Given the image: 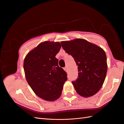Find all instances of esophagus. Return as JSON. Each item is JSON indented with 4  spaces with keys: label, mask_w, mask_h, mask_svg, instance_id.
<instances>
[{
    "label": "esophagus",
    "mask_w": 124,
    "mask_h": 124,
    "mask_svg": "<svg viewBox=\"0 0 124 124\" xmlns=\"http://www.w3.org/2000/svg\"><path fill=\"white\" fill-rule=\"evenodd\" d=\"M63 69H64V70H65V71H67V67H65V68H63Z\"/></svg>",
    "instance_id": "34e87169"
}]
</instances>
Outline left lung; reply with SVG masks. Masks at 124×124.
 Wrapping results in <instances>:
<instances>
[{
  "mask_svg": "<svg viewBox=\"0 0 124 124\" xmlns=\"http://www.w3.org/2000/svg\"><path fill=\"white\" fill-rule=\"evenodd\" d=\"M61 44L78 66V77L72 82L76 92L84 97L95 95L102 87L106 77L108 66L105 52L82 39L62 41Z\"/></svg>",
  "mask_w": 124,
  "mask_h": 124,
  "instance_id": "1",
  "label": "left lung"
}]
</instances>
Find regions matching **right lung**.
<instances>
[{
    "label": "right lung",
    "mask_w": 124,
    "mask_h": 124,
    "mask_svg": "<svg viewBox=\"0 0 124 124\" xmlns=\"http://www.w3.org/2000/svg\"><path fill=\"white\" fill-rule=\"evenodd\" d=\"M59 42L45 41L26 55L24 62L26 79L36 94L45 100L54 101L62 94L67 74L55 57Z\"/></svg>",
    "instance_id": "obj_1"
}]
</instances>
